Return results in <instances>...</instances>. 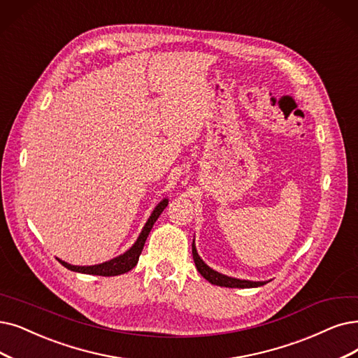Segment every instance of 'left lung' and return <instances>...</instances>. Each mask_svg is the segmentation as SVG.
<instances>
[{
  "mask_svg": "<svg viewBox=\"0 0 358 358\" xmlns=\"http://www.w3.org/2000/svg\"><path fill=\"white\" fill-rule=\"evenodd\" d=\"M192 255H194V262L196 266V270L204 276L210 283L213 285H219V287H226V288H255V287H262L266 282H251V280H241L235 278H229L222 273H217L213 268H210L201 259L195 250V245L192 242Z\"/></svg>",
  "mask_w": 358,
  "mask_h": 358,
  "instance_id": "left-lung-1",
  "label": "left lung"
}]
</instances>
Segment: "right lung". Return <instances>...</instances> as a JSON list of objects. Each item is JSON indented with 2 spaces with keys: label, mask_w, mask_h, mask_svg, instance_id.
I'll return each mask as SVG.
<instances>
[{
  "label": "right lung",
  "mask_w": 358,
  "mask_h": 358,
  "mask_svg": "<svg viewBox=\"0 0 358 358\" xmlns=\"http://www.w3.org/2000/svg\"><path fill=\"white\" fill-rule=\"evenodd\" d=\"M169 201L167 199H163V201L155 207V210L152 211L151 217L148 219L147 224L142 229V232L139 235V238L136 239V242L134 244V247L126 251L123 255L116 257V259H113L110 262H106L103 264H96V266H71L66 262L59 260L66 268L71 270V271H79V273H87V275H96V276H117V275H123L126 271L132 270L138 260H139V255L142 252V248L145 245V241L151 232V229L155 223V220L159 219L160 214L163 213V210L167 207Z\"/></svg>",
  "instance_id": "right-lung-1"
}]
</instances>
